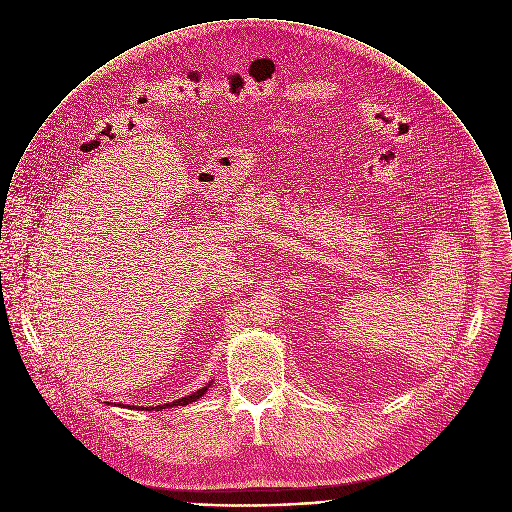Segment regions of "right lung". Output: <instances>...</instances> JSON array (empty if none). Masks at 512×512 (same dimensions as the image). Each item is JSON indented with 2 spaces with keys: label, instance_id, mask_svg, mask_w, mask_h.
I'll return each mask as SVG.
<instances>
[{
  "label": "right lung",
  "instance_id": "right-lung-1",
  "mask_svg": "<svg viewBox=\"0 0 512 512\" xmlns=\"http://www.w3.org/2000/svg\"><path fill=\"white\" fill-rule=\"evenodd\" d=\"M209 386H211V382L207 384V386H203L201 390H197V392H193L191 396H185V398H179V400H175V402H169V404H161V406H155V410L159 412V410H165V408H173V406H187V404H191V402H195V400H199L207 390H209ZM130 408V406H128ZM138 410H153V408H144V406H136Z\"/></svg>",
  "mask_w": 512,
  "mask_h": 512
}]
</instances>
